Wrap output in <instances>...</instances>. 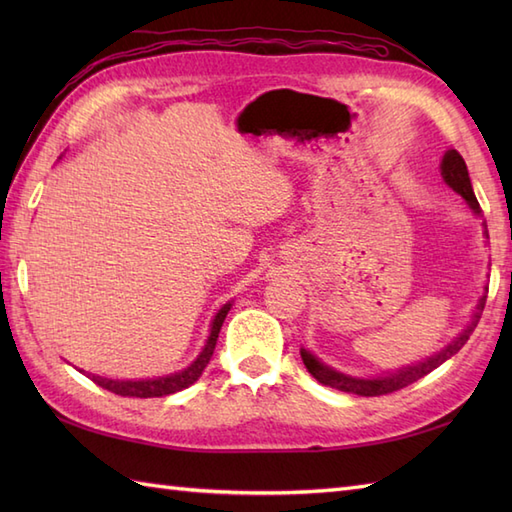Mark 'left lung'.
Returning a JSON list of instances; mask_svg holds the SVG:
<instances>
[{
    "mask_svg": "<svg viewBox=\"0 0 512 512\" xmlns=\"http://www.w3.org/2000/svg\"><path fill=\"white\" fill-rule=\"evenodd\" d=\"M440 173H442V180L447 182L455 193L462 195V200L466 202V206H469V209L477 217H482L480 202H477L475 193H473V187H471L469 169H466V162L458 154V151L449 149L447 154H444V158L440 162ZM482 226H484V235L488 237L484 220H482ZM486 292H488V288H486ZM486 292H484L480 299H477L475 310H473V317H471L469 323H466V328L458 336H455V339L449 345H444L440 352H436L433 356H427V358H424V361L411 363L407 367H400V369H396V372H387L383 376L361 378V376L343 374V372H339V369L325 365L310 350H303V347H301L303 365H306L308 372L314 378H317L321 385H328V387L339 389V391H347V394H356V396H383V394H391V391H398L402 387L416 383V380H420L422 376H427L429 372H433V369L440 367L444 361H449L451 356H455V354L462 350V345L469 341V336L477 328V321H480V317H482L484 306H486Z\"/></svg>",
    "mask_w": 512,
    "mask_h": 512,
    "instance_id": "obj_1",
    "label": "left lung"
}]
</instances>
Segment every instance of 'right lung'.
<instances>
[{
	"label": "right lung",
	"instance_id": "obj_1",
	"mask_svg": "<svg viewBox=\"0 0 512 512\" xmlns=\"http://www.w3.org/2000/svg\"><path fill=\"white\" fill-rule=\"evenodd\" d=\"M233 301L224 303V306L215 312V317L211 321V332L206 336V343L202 347V352L193 358V361L180 369V372H173L167 376H158V378H140V380H114V378H103V376H96L90 374V378L94 380L96 385L112 391V394L118 396H129V398H160V396H169V394H176V391L187 389L189 385H193L195 380H198L204 372V367L209 365L213 350H215V343H217V336H220L222 330V323L226 319L228 310H231Z\"/></svg>",
	"mask_w": 512,
	"mask_h": 512
}]
</instances>
